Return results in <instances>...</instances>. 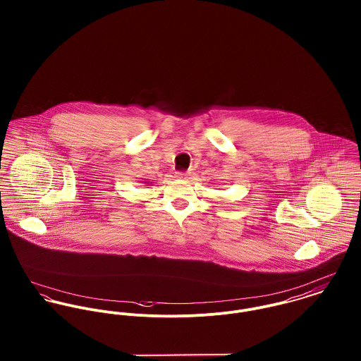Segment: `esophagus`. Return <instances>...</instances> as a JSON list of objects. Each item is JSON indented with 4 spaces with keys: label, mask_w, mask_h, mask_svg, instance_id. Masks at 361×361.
Instances as JSON below:
<instances>
[{
    "label": "esophagus",
    "mask_w": 361,
    "mask_h": 361,
    "mask_svg": "<svg viewBox=\"0 0 361 361\" xmlns=\"http://www.w3.org/2000/svg\"><path fill=\"white\" fill-rule=\"evenodd\" d=\"M175 173H176L178 178H183V176H188V175H189V172H185V171H178V172H175Z\"/></svg>",
    "instance_id": "esophagus-1"
}]
</instances>
